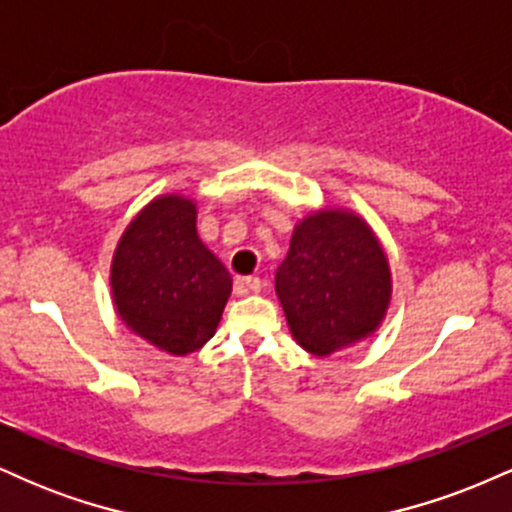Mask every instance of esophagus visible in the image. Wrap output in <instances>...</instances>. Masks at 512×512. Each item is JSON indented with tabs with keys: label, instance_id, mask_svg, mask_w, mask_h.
<instances>
[{
	"label": "esophagus",
	"instance_id": "1",
	"mask_svg": "<svg viewBox=\"0 0 512 512\" xmlns=\"http://www.w3.org/2000/svg\"><path fill=\"white\" fill-rule=\"evenodd\" d=\"M243 284L248 286V291H252V293H260L264 289L260 276H248V279H243Z\"/></svg>",
	"mask_w": 512,
	"mask_h": 512
}]
</instances>
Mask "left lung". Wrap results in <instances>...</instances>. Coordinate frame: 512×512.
<instances>
[{"label":"left lung","instance_id":"1","mask_svg":"<svg viewBox=\"0 0 512 512\" xmlns=\"http://www.w3.org/2000/svg\"><path fill=\"white\" fill-rule=\"evenodd\" d=\"M274 289L296 344L325 358L380 330L392 303L390 260L361 214L320 207L293 226Z\"/></svg>","mask_w":512,"mask_h":512}]
</instances>
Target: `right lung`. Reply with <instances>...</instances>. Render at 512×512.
I'll return each mask as SVG.
<instances>
[{"label":"right lung","instance_id":"obj_1","mask_svg":"<svg viewBox=\"0 0 512 512\" xmlns=\"http://www.w3.org/2000/svg\"><path fill=\"white\" fill-rule=\"evenodd\" d=\"M233 279L197 236V199L166 192L137 211L117 240L110 293L129 332L170 356L214 337Z\"/></svg>","mask_w":512,"mask_h":512}]
</instances>
